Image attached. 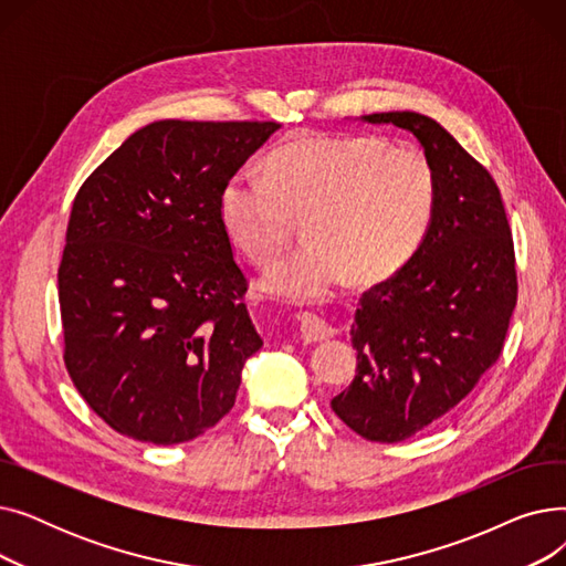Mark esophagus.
<instances>
[{
	"label": "esophagus",
	"mask_w": 566,
	"mask_h": 566,
	"mask_svg": "<svg viewBox=\"0 0 566 566\" xmlns=\"http://www.w3.org/2000/svg\"><path fill=\"white\" fill-rule=\"evenodd\" d=\"M298 325H301V337L305 342H325L335 335V331L328 323L314 314H307V312L298 314Z\"/></svg>",
	"instance_id": "1"
}]
</instances>
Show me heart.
<instances>
[{
	"instance_id": "heart-1",
	"label": "heart",
	"mask_w": 566,
	"mask_h": 566,
	"mask_svg": "<svg viewBox=\"0 0 566 566\" xmlns=\"http://www.w3.org/2000/svg\"><path fill=\"white\" fill-rule=\"evenodd\" d=\"M438 171L418 146L378 135H310L268 156L265 174L235 169L218 213L229 241L271 265L305 220L307 245L277 263L263 286L284 301H321L348 277L388 282L427 241L438 208Z\"/></svg>"
}]
</instances>
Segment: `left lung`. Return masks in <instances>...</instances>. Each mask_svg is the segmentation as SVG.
Masks as SVG:
<instances>
[{"mask_svg": "<svg viewBox=\"0 0 566 566\" xmlns=\"http://www.w3.org/2000/svg\"><path fill=\"white\" fill-rule=\"evenodd\" d=\"M410 130L438 171V208L420 252L371 286L350 339L358 374L331 406L371 442H397L444 418L497 363L518 301L516 254L493 176L431 116L378 112Z\"/></svg>", "mask_w": 566, "mask_h": 566, "instance_id": "obj_1", "label": "left lung"}]
</instances>
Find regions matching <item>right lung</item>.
<instances>
[{"label":"right lung","instance_id":"obj_1","mask_svg":"<svg viewBox=\"0 0 566 566\" xmlns=\"http://www.w3.org/2000/svg\"><path fill=\"white\" fill-rule=\"evenodd\" d=\"M277 128L165 118L80 186L59 263L64 365L114 431L178 444L233 408L263 339L218 197Z\"/></svg>","mask_w":566,"mask_h":566}]
</instances>
